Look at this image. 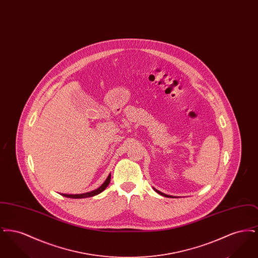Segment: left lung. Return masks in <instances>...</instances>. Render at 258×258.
<instances>
[{"label": "left lung", "mask_w": 258, "mask_h": 258, "mask_svg": "<svg viewBox=\"0 0 258 258\" xmlns=\"http://www.w3.org/2000/svg\"><path fill=\"white\" fill-rule=\"evenodd\" d=\"M154 189H155V191H157L159 195H160V196H162V197H172V196H168V195H165V194H162L161 191H160V190H158V189H156L155 187H154Z\"/></svg>", "instance_id": "8db88e82"}]
</instances>
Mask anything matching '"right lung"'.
<instances>
[{
	"label": "right lung",
	"mask_w": 258,
	"mask_h": 258,
	"mask_svg": "<svg viewBox=\"0 0 258 258\" xmlns=\"http://www.w3.org/2000/svg\"><path fill=\"white\" fill-rule=\"evenodd\" d=\"M111 174L108 175V177L106 178V180L104 181V183L101 184L99 187L97 189L93 190V191H89V192H85V194H80V195H67V194H61V196L64 197H69V198H87V197H95L98 196L100 192H102L110 183Z\"/></svg>",
	"instance_id": "obj_1"
}]
</instances>
